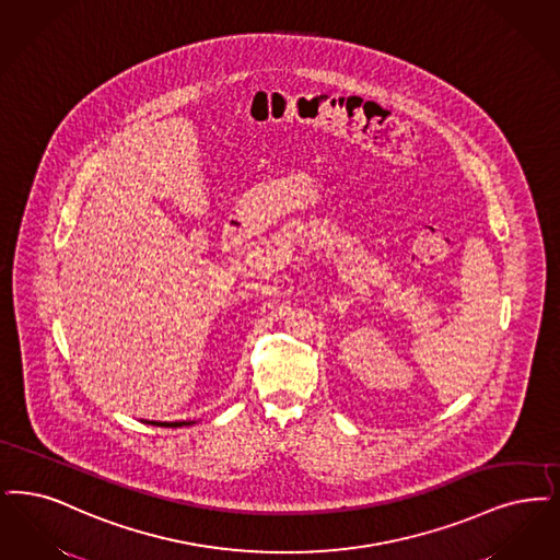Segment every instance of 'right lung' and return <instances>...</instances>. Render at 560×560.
<instances>
[{
    "label": "right lung",
    "instance_id": "right-lung-1",
    "mask_svg": "<svg viewBox=\"0 0 560 560\" xmlns=\"http://www.w3.org/2000/svg\"><path fill=\"white\" fill-rule=\"evenodd\" d=\"M150 425L158 427H183V425H191L189 421H175V423H162V421H150Z\"/></svg>",
    "mask_w": 560,
    "mask_h": 560
}]
</instances>
